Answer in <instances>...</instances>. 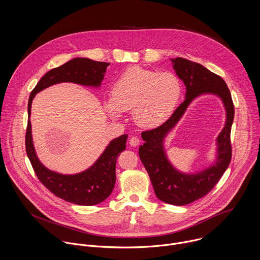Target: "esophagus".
<instances>
[{
  "label": "esophagus",
  "mask_w": 260,
  "mask_h": 260,
  "mask_svg": "<svg viewBox=\"0 0 260 260\" xmlns=\"http://www.w3.org/2000/svg\"><path fill=\"white\" fill-rule=\"evenodd\" d=\"M129 145L133 146V147L139 146V145H140V140H139V138H137V137H132V138L129 139Z\"/></svg>",
  "instance_id": "esophagus-1"
}]
</instances>
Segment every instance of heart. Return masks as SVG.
I'll use <instances>...</instances> for the list:
<instances>
[{
	"label": "heart",
	"instance_id": "heart-1",
	"mask_svg": "<svg viewBox=\"0 0 260 260\" xmlns=\"http://www.w3.org/2000/svg\"><path fill=\"white\" fill-rule=\"evenodd\" d=\"M182 95V82L172 72L134 66L113 83L111 97L103 101L107 113L118 118L132 109L135 123L144 128L163 124L174 113Z\"/></svg>",
	"mask_w": 260,
	"mask_h": 260
}]
</instances>
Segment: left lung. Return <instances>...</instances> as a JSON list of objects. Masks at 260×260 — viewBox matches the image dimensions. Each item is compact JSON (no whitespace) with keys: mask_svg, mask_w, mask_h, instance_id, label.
Listing matches in <instances>:
<instances>
[{"mask_svg":"<svg viewBox=\"0 0 260 260\" xmlns=\"http://www.w3.org/2000/svg\"><path fill=\"white\" fill-rule=\"evenodd\" d=\"M170 60L177 75L186 85L185 101L163 124L142 133L145 143L140 146L139 155L150 177L156 197L165 203L182 206L209 193L226 170L232 158L230 137L235 109L230 90L220 76L199 63L181 57ZM206 93L217 95L226 109V123L217 138V158L210 167L198 173H183L168 160L164 141L191 101Z\"/></svg>","mask_w":260,"mask_h":260,"instance_id":"1","label":"left lung"}]
</instances>
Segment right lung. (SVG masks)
Wrapping results in <instances>:
<instances>
[{
  "mask_svg": "<svg viewBox=\"0 0 260 260\" xmlns=\"http://www.w3.org/2000/svg\"><path fill=\"white\" fill-rule=\"evenodd\" d=\"M109 65L110 63L94 61L88 58H73L63 65L48 71L37 83L28 100L25 149L36 175L42 184L55 196L76 205H96L110 196L116 181V159L125 150L127 135H121L112 140L96 162L88 169L75 175L59 174L47 168L37 156L31 135V103L38 93L60 82H73L99 88Z\"/></svg>",
  "mask_w": 260,
  "mask_h": 260,
  "instance_id": "add662e5",
  "label": "right lung"
}]
</instances>
